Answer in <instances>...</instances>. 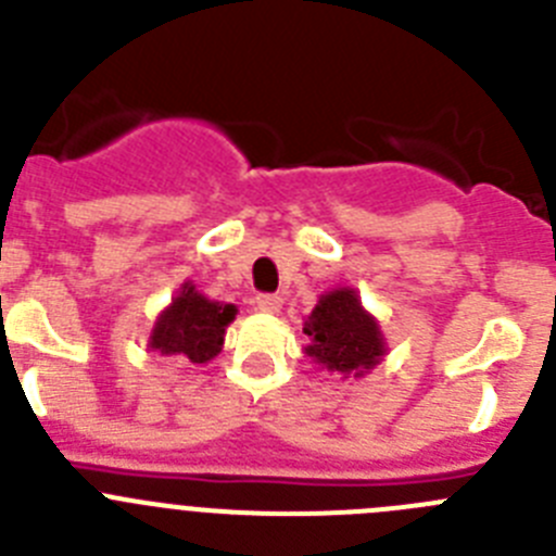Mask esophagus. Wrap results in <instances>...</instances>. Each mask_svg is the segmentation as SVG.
I'll use <instances>...</instances> for the list:
<instances>
[{
  "label": "esophagus",
  "mask_w": 556,
  "mask_h": 556,
  "mask_svg": "<svg viewBox=\"0 0 556 556\" xmlns=\"http://www.w3.org/2000/svg\"><path fill=\"white\" fill-rule=\"evenodd\" d=\"M255 308L258 312H267V314H275V312H281L283 301H281V294H255Z\"/></svg>",
  "instance_id": "1"
}]
</instances>
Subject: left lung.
I'll use <instances>...</instances> for the list:
<instances>
[{
  "instance_id": "left-lung-1",
  "label": "left lung",
  "mask_w": 556,
  "mask_h": 556,
  "mask_svg": "<svg viewBox=\"0 0 556 556\" xmlns=\"http://www.w3.org/2000/svg\"><path fill=\"white\" fill-rule=\"evenodd\" d=\"M303 333L312 339V345H306L308 356L345 378L370 372L387 353L376 317L365 312L358 294L348 287L323 294L303 323Z\"/></svg>"
}]
</instances>
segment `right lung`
I'll return each mask as SVG.
<instances>
[{
	"mask_svg": "<svg viewBox=\"0 0 556 556\" xmlns=\"http://www.w3.org/2000/svg\"><path fill=\"white\" fill-rule=\"evenodd\" d=\"M236 306L208 301L186 281L152 326L150 348L164 356H184L191 365H205L223 351L225 328L233 323Z\"/></svg>",
	"mask_w": 556,
	"mask_h": 556,
	"instance_id": "right-lung-1",
	"label": "right lung"
}]
</instances>
